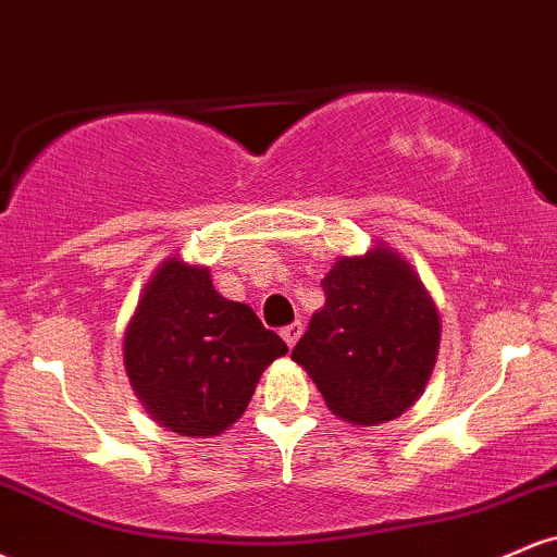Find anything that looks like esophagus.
I'll use <instances>...</instances> for the list:
<instances>
[{"instance_id": "34e87169", "label": "esophagus", "mask_w": 557, "mask_h": 557, "mask_svg": "<svg viewBox=\"0 0 557 557\" xmlns=\"http://www.w3.org/2000/svg\"><path fill=\"white\" fill-rule=\"evenodd\" d=\"M300 335H304V324H300V322L287 324V327L283 330V341L287 343V348H293V345L298 343Z\"/></svg>"}]
</instances>
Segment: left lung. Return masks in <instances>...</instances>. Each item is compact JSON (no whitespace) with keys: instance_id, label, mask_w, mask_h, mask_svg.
Returning a JSON list of instances; mask_svg holds the SVG:
<instances>
[{"instance_id":"1","label":"left lung","mask_w":557,"mask_h":557,"mask_svg":"<svg viewBox=\"0 0 557 557\" xmlns=\"http://www.w3.org/2000/svg\"><path fill=\"white\" fill-rule=\"evenodd\" d=\"M324 306L290 359L314 380L337 419L376 426L424 393L440 350L437 306L413 264L376 240L337 257L324 274Z\"/></svg>"}]
</instances>
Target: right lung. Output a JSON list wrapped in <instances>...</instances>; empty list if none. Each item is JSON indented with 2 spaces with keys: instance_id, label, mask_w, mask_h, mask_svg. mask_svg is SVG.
Returning a JSON list of instances; mask_svg holds the SVG:
<instances>
[{
  "instance_id": "1",
  "label": "right lung",
  "mask_w": 557,
  "mask_h": 557,
  "mask_svg": "<svg viewBox=\"0 0 557 557\" xmlns=\"http://www.w3.org/2000/svg\"><path fill=\"white\" fill-rule=\"evenodd\" d=\"M287 354L251 306L222 298L209 267L170 257L125 327L123 359L149 417L183 437H216L248 408L261 374Z\"/></svg>"
}]
</instances>
